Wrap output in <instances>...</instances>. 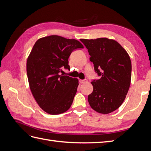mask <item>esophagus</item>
I'll return each mask as SVG.
<instances>
[{
	"label": "esophagus",
	"mask_w": 151,
	"mask_h": 151,
	"mask_svg": "<svg viewBox=\"0 0 151 151\" xmlns=\"http://www.w3.org/2000/svg\"><path fill=\"white\" fill-rule=\"evenodd\" d=\"M79 82H80V83H81V84L86 83L87 82H88V80H87V79H80Z\"/></svg>",
	"instance_id": "esophagus-1"
}]
</instances>
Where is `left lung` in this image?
Here are the masks:
<instances>
[{"label": "left lung", "instance_id": "8db88e82", "mask_svg": "<svg viewBox=\"0 0 151 151\" xmlns=\"http://www.w3.org/2000/svg\"><path fill=\"white\" fill-rule=\"evenodd\" d=\"M80 40L88 50L95 71L101 76L91 82L93 91L88 98L89 105L98 113H110L121 106L129 91L132 74L130 57L112 39Z\"/></svg>", "mask_w": 151, "mask_h": 151}]
</instances>
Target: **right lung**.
I'll return each mask as SVG.
<instances>
[{
	"instance_id": "1",
	"label": "right lung",
	"mask_w": 151,
	"mask_h": 151,
	"mask_svg": "<svg viewBox=\"0 0 151 151\" xmlns=\"http://www.w3.org/2000/svg\"><path fill=\"white\" fill-rule=\"evenodd\" d=\"M84 48L75 39L51 35L36 41L27 59L29 88L39 106L50 115L67 111L72 104L79 80L59 74L69 69L68 57L73 50Z\"/></svg>"
}]
</instances>
